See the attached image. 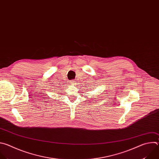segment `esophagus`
<instances>
[{
    "mask_svg": "<svg viewBox=\"0 0 159 159\" xmlns=\"http://www.w3.org/2000/svg\"><path fill=\"white\" fill-rule=\"evenodd\" d=\"M70 83H71V84H75V81L74 80L71 81H70Z\"/></svg>",
    "mask_w": 159,
    "mask_h": 159,
    "instance_id": "34e87169",
    "label": "esophagus"
}]
</instances>
